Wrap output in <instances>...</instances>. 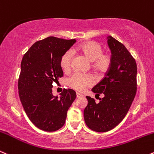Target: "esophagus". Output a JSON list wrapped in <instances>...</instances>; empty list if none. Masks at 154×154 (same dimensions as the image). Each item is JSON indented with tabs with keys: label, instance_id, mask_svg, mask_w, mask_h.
Masks as SVG:
<instances>
[{
	"label": "esophagus",
	"instance_id": "esophagus-1",
	"mask_svg": "<svg viewBox=\"0 0 154 154\" xmlns=\"http://www.w3.org/2000/svg\"><path fill=\"white\" fill-rule=\"evenodd\" d=\"M76 97H77V98H79V97H83V94H81L79 93V92H77V93H76Z\"/></svg>",
	"mask_w": 154,
	"mask_h": 154
}]
</instances>
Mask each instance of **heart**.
<instances>
[{"mask_svg": "<svg viewBox=\"0 0 154 154\" xmlns=\"http://www.w3.org/2000/svg\"><path fill=\"white\" fill-rule=\"evenodd\" d=\"M88 60L92 62V68L100 73H105L109 70L112 62V57L109 53L103 52V48L99 43L94 41H87L78 45L75 48ZM73 57L72 52L68 50L63 54L60 59V66L65 72L69 71ZM94 79L91 74L75 73L68 79V85L79 91H84L92 86Z\"/></svg>", "mask_w": 154, "mask_h": 154, "instance_id": "b5f03b06", "label": "heart"}]
</instances>
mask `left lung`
<instances>
[{
    "label": "left lung",
    "instance_id": "1",
    "mask_svg": "<svg viewBox=\"0 0 154 154\" xmlns=\"http://www.w3.org/2000/svg\"><path fill=\"white\" fill-rule=\"evenodd\" d=\"M108 45L112 62L105 76L91 91L104 97L98 104L86 97L88 104L84 112V120L90 129L104 133L115 128L126 116L137 91V65L125 45L111 36Z\"/></svg>",
    "mask_w": 154,
    "mask_h": 154
}]
</instances>
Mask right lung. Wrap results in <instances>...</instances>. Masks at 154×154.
I'll return each mask as SVG.
<instances>
[{"label": "right lung", "mask_w": 154, "mask_h": 154, "mask_svg": "<svg viewBox=\"0 0 154 154\" xmlns=\"http://www.w3.org/2000/svg\"><path fill=\"white\" fill-rule=\"evenodd\" d=\"M75 39L49 37L36 42L23 55L18 80L23 109L36 127L52 132L64 125L67 112L76 97L75 91L63 89L52 95V83L63 76L60 59Z\"/></svg>", "instance_id": "right-lung-1"}]
</instances>
